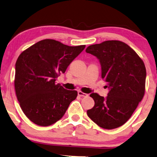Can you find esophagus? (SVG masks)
Segmentation results:
<instances>
[{
    "label": "esophagus",
    "instance_id": "1",
    "mask_svg": "<svg viewBox=\"0 0 157 157\" xmlns=\"http://www.w3.org/2000/svg\"><path fill=\"white\" fill-rule=\"evenodd\" d=\"M78 95L80 96V97H83V98H86V97H88V95L87 93H84L83 92H81V91H78Z\"/></svg>",
    "mask_w": 157,
    "mask_h": 157
}]
</instances>
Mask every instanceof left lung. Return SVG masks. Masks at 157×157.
Returning a JSON list of instances; mask_svg holds the SVG:
<instances>
[{"instance_id": "8db88e82", "label": "left lung", "mask_w": 157, "mask_h": 157, "mask_svg": "<svg viewBox=\"0 0 157 157\" xmlns=\"http://www.w3.org/2000/svg\"><path fill=\"white\" fill-rule=\"evenodd\" d=\"M86 52L99 59L101 76L109 88L106 98L95 93L90 94L95 105L87 111V114L103 128L121 126L143 98L146 81L144 62L129 45L119 40L91 45Z\"/></svg>"}]
</instances>
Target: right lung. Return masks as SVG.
<instances>
[{
	"label": "right lung",
	"mask_w": 157,
	"mask_h": 157,
	"mask_svg": "<svg viewBox=\"0 0 157 157\" xmlns=\"http://www.w3.org/2000/svg\"><path fill=\"white\" fill-rule=\"evenodd\" d=\"M85 47L45 39L18 57L14 88L21 109L31 121L48 126L62 119L78 93L64 89L55 81Z\"/></svg>",
	"instance_id": "right-lung-1"
}]
</instances>
